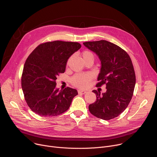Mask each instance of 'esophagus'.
I'll use <instances>...</instances> for the list:
<instances>
[{
	"label": "esophagus",
	"mask_w": 157,
	"mask_h": 157,
	"mask_svg": "<svg viewBox=\"0 0 157 157\" xmlns=\"http://www.w3.org/2000/svg\"><path fill=\"white\" fill-rule=\"evenodd\" d=\"M87 93V91H85V90H78V93L79 94H86Z\"/></svg>",
	"instance_id": "34e87169"
}]
</instances>
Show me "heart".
Instances as JSON below:
<instances>
[{"mask_svg":"<svg viewBox=\"0 0 157 157\" xmlns=\"http://www.w3.org/2000/svg\"><path fill=\"white\" fill-rule=\"evenodd\" d=\"M82 56L84 60L91 57L94 58L93 53L89 50L84 51L82 53ZM91 78L92 76L90 74H77L71 78V82L78 87L85 88L88 86Z\"/></svg>","mask_w":157,"mask_h":157,"instance_id":"obj_1","label":"heart"}]
</instances>
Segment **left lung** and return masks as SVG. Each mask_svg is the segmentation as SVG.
Masks as SVG:
<instances>
[{
	"mask_svg": "<svg viewBox=\"0 0 157 157\" xmlns=\"http://www.w3.org/2000/svg\"><path fill=\"white\" fill-rule=\"evenodd\" d=\"M99 57L101 67L96 86L106 85L107 91L101 94L93 90L96 101L89 105L94 116L110 120L119 116L130 102L136 85V74L127 53L116 44L106 40L83 43Z\"/></svg>",
	"mask_w": 157,
	"mask_h": 157,
	"instance_id": "obj_1",
	"label": "left lung"
}]
</instances>
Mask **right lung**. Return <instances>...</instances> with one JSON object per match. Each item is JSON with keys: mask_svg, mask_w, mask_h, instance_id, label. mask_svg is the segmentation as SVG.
I'll list each match as a JSON object with an SVG mask.
<instances>
[{"mask_svg": "<svg viewBox=\"0 0 157 157\" xmlns=\"http://www.w3.org/2000/svg\"><path fill=\"white\" fill-rule=\"evenodd\" d=\"M81 47L77 42L54 41L40 44L27 59L21 76L25 99L36 114L55 116L68 110L76 89L56 87V80L63 73L70 57Z\"/></svg>", "mask_w": 157, "mask_h": 157, "instance_id": "add662e5", "label": "right lung"}]
</instances>
